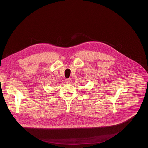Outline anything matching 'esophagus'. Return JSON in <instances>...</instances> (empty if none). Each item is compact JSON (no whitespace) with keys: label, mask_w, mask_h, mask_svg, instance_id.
<instances>
[{"label":"esophagus","mask_w":148,"mask_h":148,"mask_svg":"<svg viewBox=\"0 0 148 148\" xmlns=\"http://www.w3.org/2000/svg\"><path fill=\"white\" fill-rule=\"evenodd\" d=\"M71 79H65V83H71Z\"/></svg>","instance_id":"esophagus-1"}]
</instances>
